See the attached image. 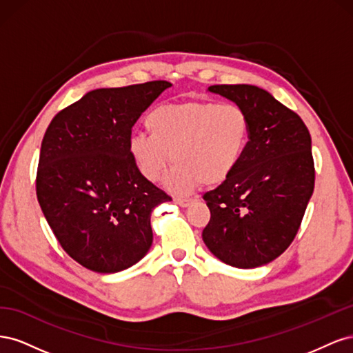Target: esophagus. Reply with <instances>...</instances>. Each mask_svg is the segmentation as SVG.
Here are the masks:
<instances>
[{
	"mask_svg": "<svg viewBox=\"0 0 353 353\" xmlns=\"http://www.w3.org/2000/svg\"><path fill=\"white\" fill-rule=\"evenodd\" d=\"M174 201L176 203L178 206H181V208H188V206L191 205V201H193V200H190V199H179V197H178V199H175Z\"/></svg>",
	"mask_w": 353,
	"mask_h": 353,
	"instance_id": "1",
	"label": "esophagus"
}]
</instances>
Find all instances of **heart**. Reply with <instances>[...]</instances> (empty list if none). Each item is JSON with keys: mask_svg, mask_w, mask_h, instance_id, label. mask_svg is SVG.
<instances>
[{"mask_svg": "<svg viewBox=\"0 0 353 353\" xmlns=\"http://www.w3.org/2000/svg\"><path fill=\"white\" fill-rule=\"evenodd\" d=\"M148 134H132L128 148L140 174L156 183L175 165L165 187L188 194L201 183L216 185L236 170L250 140V119L234 103L187 101L163 104L147 114Z\"/></svg>", "mask_w": 353, "mask_h": 353, "instance_id": "obj_1", "label": "heart"}]
</instances>
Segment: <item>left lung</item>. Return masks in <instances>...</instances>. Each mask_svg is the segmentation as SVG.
Returning <instances> with one entry per match:
<instances>
[{
  "label": "left lung",
  "instance_id": "obj_1",
  "mask_svg": "<svg viewBox=\"0 0 353 353\" xmlns=\"http://www.w3.org/2000/svg\"><path fill=\"white\" fill-rule=\"evenodd\" d=\"M209 92L239 104L250 140L239 168L203 196L210 221L201 237L223 263L250 270L292 244L314 193L311 135L303 121L254 85H212Z\"/></svg>",
  "mask_w": 353,
  "mask_h": 353
}]
</instances>
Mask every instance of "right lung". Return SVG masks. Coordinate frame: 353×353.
<instances>
[{
  "label": "right lung",
  "instance_id": "obj_1",
  "mask_svg": "<svg viewBox=\"0 0 353 353\" xmlns=\"http://www.w3.org/2000/svg\"><path fill=\"white\" fill-rule=\"evenodd\" d=\"M169 87L153 81L90 91L59 112L42 138L39 206L61 248L94 272L131 268L152 248V212L170 197L140 174L128 141Z\"/></svg>",
  "mask_w": 353,
  "mask_h": 353
}]
</instances>
